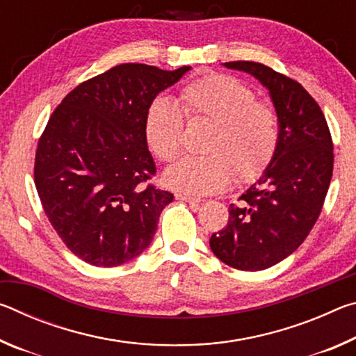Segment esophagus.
Wrapping results in <instances>:
<instances>
[{
	"mask_svg": "<svg viewBox=\"0 0 356 356\" xmlns=\"http://www.w3.org/2000/svg\"><path fill=\"white\" fill-rule=\"evenodd\" d=\"M176 200L188 202V204H191V206H195V207H197V206H200V204H201L200 197H193V196H190V195H182V193H177Z\"/></svg>",
	"mask_w": 356,
	"mask_h": 356,
	"instance_id": "34e87169",
	"label": "esophagus"
}]
</instances>
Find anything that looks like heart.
I'll list each match as a JSON object with an SVG mask.
<instances>
[{"label":"heart","mask_w":356,"mask_h":356,"mask_svg":"<svg viewBox=\"0 0 356 356\" xmlns=\"http://www.w3.org/2000/svg\"><path fill=\"white\" fill-rule=\"evenodd\" d=\"M185 116L207 120L212 129L202 143L206 154L184 156L168 168L165 184L185 195L202 196L225 190L236 177L250 182L270 165L280 141L272 106L256 102L251 89L234 76L212 74L195 80L180 94ZM184 113L168 99H155L144 120L152 154L171 161L182 149Z\"/></svg>","instance_id":"obj_1"}]
</instances>
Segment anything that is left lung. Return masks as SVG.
I'll use <instances>...</instances> for the list:
<instances>
[{
    "label": "left lung",
    "mask_w": 356,
    "mask_h": 356,
    "mask_svg": "<svg viewBox=\"0 0 356 356\" xmlns=\"http://www.w3.org/2000/svg\"><path fill=\"white\" fill-rule=\"evenodd\" d=\"M222 65L268 89L280 124L270 165L240 202L229 206L227 225L210 237L221 262L257 272L291 256L316 225L333 176V143L321 106L300 83L261 63Z\"/></svg>",
    "instance_id": "left-lung-1"
}]
</instances>
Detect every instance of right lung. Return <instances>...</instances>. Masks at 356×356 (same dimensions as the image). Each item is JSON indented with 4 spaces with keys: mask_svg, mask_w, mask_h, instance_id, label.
I'll use <instances>...</instances> for the list:
<instances>
[{
    "mask_svg": "<svg viewBox=\"0 0 356 356\" xmlns=\"http://www.w3.org/2000/svg\"><path fill=\"white\" fill-rule=\"evenodd\" d=\"M191 67L120 64L84 81L53 111L35 150L34 182L51 226L75 256L116 267L147 248L172 193L146 185L150 104Z\"/></svg>",
    "mask_w": 356,
    "mask_h": 356,
    "instance_id": "obj_1",
    "label": "right lung"
}]
</instances>
